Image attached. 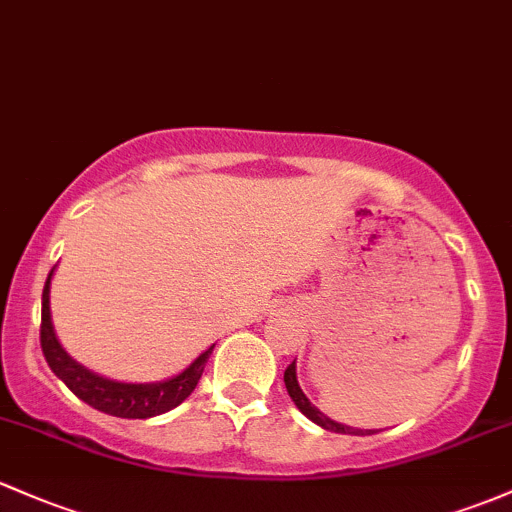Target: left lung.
I'll list each match as a JSON object with an SVG mask.
<instances>
[{"instance_id": "obj_1", "label": "left lung", "mask_w": 512, "mask_h": 512, "mask_svg": "<svg viewBox=\"0 0 512 512\" xmlns=\"http://www.w3.org/2000/svg\"><path fill=\"white\" fill-rule=\"evenodd\" d=\"M285 388H288V395L293 398V403L298 405V410L302 412L305 417H310L315 425H320L322 430H329V432H339V434H373V430H356V427H349V425H342V422H334L332 417H327L324 412H320L315 408V405L307 400V395L302 393L300 383H298V373H295V361L285 368Z\"/></svg>"}]
</instances>
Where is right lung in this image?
Returning a JSON list of instances; mask_svg holds the SVG:
<instances>
[{
    "label": "right lung",
    "instance_id": "obj_1",
    "mask_svg": "<svg viewBox=\"0 0 512 512\" xmlns=\"http://www.w3.org/2000/svg\"><path fill=\"white\" fill-rule=\"evenodd\" d=\"M51 278L53 271L48 273L46 285H43L41 298V349L46 356L48 366L56 373L60 381L65 383L80 400L92 405L95 410L107 412L114 417H126V420H146V417L163 415V412L178 408L185 398L200 383L202 371H205L207 359H210L214 344L207 351H202L185 371L175 373L166 381L156 383H122L104 378L100 373L90 371L58 342L56 329L51 322Z\"/></svg>",
    "mask_w": 512,
    "mask_h": 512
}]
</instances>
